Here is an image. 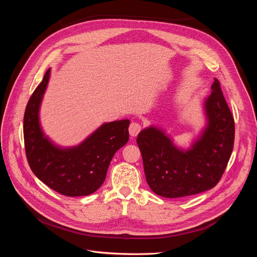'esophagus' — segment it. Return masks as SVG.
Masks as SVG:
<instances>
[{"label": "esophagus", "mask_w": 257, "mask_h": 257, "mask_svg": "<svg viewBox=\"0 0 257 257\" xmlns=\"http://www.w3.org/2000/svg\"><path fill=\"white\" fill-rule=\"evenodd\" d=\"M141 130V125L139 123H136V122H132L129 126V133L131 136L135 137L137 136V134L140 132Z\"/></svg>", "instance_id": "1"}]
</instances>
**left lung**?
Listing matches in <instances>:
<instances>
[{
	"mask_svg": "<svg viewBox=\"0 0 257 257\" xmlns=\"http://www.w3.org/2000/svg\"><path fill=\"white\" fill-rule=\"evenodd\" d=\"M201 106L204 125L187 149L178 146L164 129L155 125L142 129L137 136L146 182L160 196L178 198L209 190L228 165L235 125L216 78Z\"/></svg>",
	"mask_w": 257,
	"mask_h": 257,
	"instance_id": "obj_1",
	"label": "left lung"
}]
</instances>
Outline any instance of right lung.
<instances>
[{
  "instance_id": "add662e5",
  "label": "right lung",
  "mask_w": 257,
  "mask_h": 257,
  "mask_svg": "<svg viewBox=\"0 0 257 257\" xmlns=\"http://www.w3.org/2000/svg\"><path fill=\"white\" fill-rule=\"evenodd\" d=\"M51 77L48 69L25 109V152L33 174L66 196H86L104 182L114 155L128 142V119L101 124L79 144L62 146L53 141L41 123V105Z\"/></svg>"
}]
</instances>
